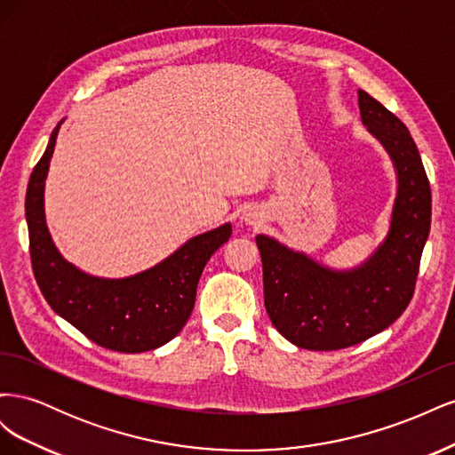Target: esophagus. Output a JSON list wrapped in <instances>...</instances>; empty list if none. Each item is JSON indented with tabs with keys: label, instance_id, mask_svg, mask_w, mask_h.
<instances>
[{
	"label": "esophagus",
	"instance_id": "esophagus-1",
	"mask_svg": "<svg viewBox=\"0 0 455 455\" xmlns=\"http://www.w3.org/2000/svg\"><path fill=\"white\" fill-rule=\"evenodd\" d=\"M246 222H252V216L249 214V216H246Z\"/></svg>",
	"mask_w": 455,
	"mask_h": 455
}]
</instances>
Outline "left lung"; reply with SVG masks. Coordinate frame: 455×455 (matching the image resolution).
Here are the masks:
<instances>
[{
    "label": "left lung",
    "mask_w": 455,
    "mask_h": 455,
    "mask_svg": "<svg viewBox=\"0 0 455 455\" xmlns=\"http://www.w3.org/2000/svg\"><path fill=\"white\" fill-rule=\"evenodd\" d=\"M359 108L398 174L387 239L361 267L334 271L271 237H256L266 311L273 326L301 349H346L393 324L414 296L429 237L431 186L410 131L364 91H359Z\"/></svg>",
    "instance_id": "1"
}]
</instances>
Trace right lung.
I'll use <instances>...</instances> for the list:
<instances>
[{"instance_id":"1","label":"right lung","mask_w":455,"mask_h":455,"mask_svg":"<svg viewBox=\"0 0 455 455\" xmlns=\"http://www.w3.org/2000/svg\"><path fill=\"white\" fill-rule=\"evenodd\" d=\"M57 125L26 191L34 277L47 304L96 346L142 353L171 341L189 319L209 258L231 237V224L189 239L161 264L127 279H99L60 256L45 226L44 188L57 142Z\"/></svg>"}]
</instances>
